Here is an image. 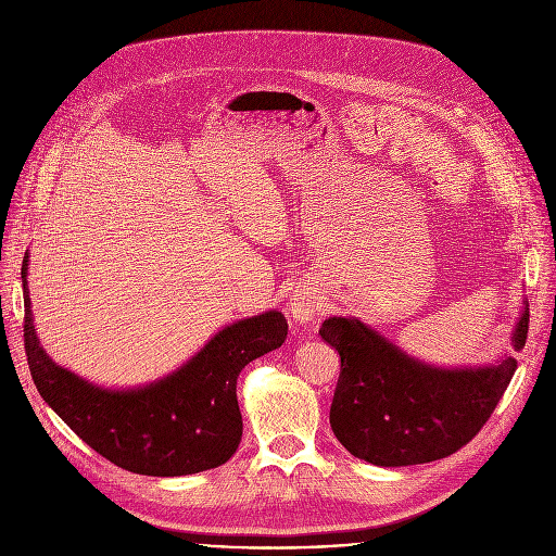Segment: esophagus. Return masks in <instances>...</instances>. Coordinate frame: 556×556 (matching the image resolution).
I'll list each match as a JSON object with an SVG mask.
<instances>
[{
    "instance_id": "esophagus-1",
    "label": "esophagus",
    "mask_w": 556,
    "mask_h": 556,
    "mask_svg": "<svg viewBox=\"0 0 556 556\" xmlns=\"http://www.w3.org/2000/svg\"><path fill=\"white\" fill-rule=\"evenodd\" d=\"M315 300L308 293H295L290 298V315H293L298 323H308L315 315Z\"/></svg>"
}]
</instances>
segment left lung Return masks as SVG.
I'll return each mask as SVG.
<instances>
[{"instance_id": "left-lung-1", "label": "left lung", "mask_w": 556, "mask_h": 556, "mask_svg": "<svg viewBox=\"0 0 556 556\" xmlns=\"http://www.w3.org/2000/svg\"><path fill=\"white\" fill-rule=\"evenodd\" d=\"M528 329L525 308L514 331L516 352ZM319 336L340 354L333 434L354 457L376 466L434 462L469 444L516 371L511 356L495 367L437 369L405 356L352 317L325 319Z\"/></svg>"}]
</instances>
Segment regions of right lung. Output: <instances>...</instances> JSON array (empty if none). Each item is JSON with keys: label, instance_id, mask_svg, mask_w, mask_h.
<instances>
[{"label": "right lung", "instance_id": "1", "mask_svg": "<svg viewBox=\"0 0 556 556\" xmlns=\"http://www.w3.org/2000/svg\"><path fill=\"white\" fill-rule=\"evenodd\" d=\"M24 286V349L40 396L99 455L139 476H189L225 464L239 448L243 421L237 378L254 358L281 346L288 323L279 311L218 331L185 367L139 390L90 386L58 367L38 342Z\"/></svg>", "mask_w": 556, "mask_h": 556}]
</instances>
